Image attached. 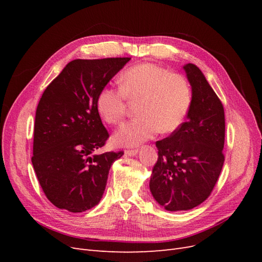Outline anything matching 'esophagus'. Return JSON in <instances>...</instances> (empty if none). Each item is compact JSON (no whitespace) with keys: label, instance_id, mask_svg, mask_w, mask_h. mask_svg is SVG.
I'll list each match as a JSON object with an SVG mask.
<instances>
[{"label":"esophagus","instance_id":"34e87169","mask_svg":"<svg viewBox=\"0 0 262 262\" xmlns=\"http://www.w3.org/2000/svg\"><path fill=\"white\" fill-rule=\"evenodd\" d=\"M138 152H139L138 149H126L125 152H124V154L126 156H136L138 154Z\"/></svg>","mask_w":262,"mask_h":262}]
</instances>
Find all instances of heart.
<instances>
[{"label":"heart","instance_id":"1","mask_svg":"<svg viewBox=\"0 0 262 262\" xmlns=\"http://www.w3.org/2000/svg\"><path fill=\"white\" fill-rule=\"evenodd\" d=\"M119 84L120 89H102L96 100L98 115L109 124L122 121L128 101H139V118L115 133L116 144L138 146L160 131H176L185 122L192 102L191 87L185 76L153 63H140L126 69Z\"/></svg>","mask_w":262,"mask_h":262}]
</instances>
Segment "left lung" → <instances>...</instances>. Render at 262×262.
Returning a JSON list of instances; mask_svg holds the SVG:
<instances>
[{
	"label": "left lung",
	"mask_w": 262,
	"mask_h": 262,
	"mask_svg": "<svg viewBox=\"0 0 262 262\" xmlns=\"http://www.w3.org/2000/svg\"><path fill=\"white\" fill-rule=\"evenodd\" d=\"M191 86L187 121L156 142L158 158L149 180L155 201L166 211H187L211 194L224 164V108L201 70L182 67Z\"/></svg>",
	"instance_id": "left-lung-1"
}]
</instances>
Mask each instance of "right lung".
Segmentation results:
<instances>
[{
	"label": "right lung",
	"instance_id": "right-lung-1",
	"mask_svg": "<svg viewBox=\"0 0 262 262\" xmlns=\"http://www.w3.org/2000/svg\"><path fill=\"white\" fill-rule=\"evenodd\" d=\"M130 60H73L42 94L36 110L31 163L46 196L59 209L80 213L97 205L110 167L123 155L96 153L109 137L96 100Z\"/></svg>",
	"mask_w": 262,
	"mask_h": 262
}]
</instances>
